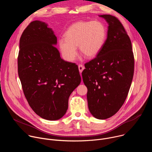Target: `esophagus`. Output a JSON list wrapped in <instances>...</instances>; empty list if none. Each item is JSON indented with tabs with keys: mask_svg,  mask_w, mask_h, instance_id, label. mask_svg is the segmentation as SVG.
<instances>
[{
	"mask_svg": "<svg viewBox=\"0 0 152 152\" xmlns=\"http://www.w3.org/2000/svg\"><path fill=\"white\" fill-rule=\"evenodd\" d=\"M78 68H79V72L81 73V72L83 70V69H85V67H84L83 65H82V64H79V66H78Z\"/></svg>",
	"mask_w": 152,
	"mask_h": 152,
	"instance_id": "esophagus-1",
	"label": "esophagus"
}]
</instances>
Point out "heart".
<instances>
[{
	"label": "heart",
	"mask_w": 152,
	"mask_h": 152,
	"mask_svg": "<svg viewBox=\"0 0 152 152\" xmlns=\"http://www.w3.org/2000/svg\"><path fill=\"white\" fill-rule=\"evenodd\" d=\"M106 28L99 21H80L72 25L65 32V38L59 40V46L63 56L73 61L77 53L92 58L103 48L106 38Z\"/></svg>",
	"instance_id": "1"
}]
</instances>
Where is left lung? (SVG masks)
<instances>
[{"label":"left lung","instance_id":"left-lung-1","mask_svg":"<svg viewBox=\"0 0 152 152\" xmlns=\"http://www.w3.org/2000/svg\"><path fill=\"white\" fill-rule=\"evenodd\" d=\"M100 17L109 24L107 38L96 56L85 64L82 76L91 114L104 120L115 115L126 99L134 76V55L118 18L109 14Z\"/></svg>","mask_w":152,"mask_h":152}]
</instances>
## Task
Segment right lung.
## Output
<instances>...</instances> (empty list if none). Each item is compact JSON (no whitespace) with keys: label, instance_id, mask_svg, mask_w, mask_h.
<instances>
[{"label":"right lung","instance_id":"1","mask_svg":"<svg viewBox=\"0 0 152 152\" xmlns=\"http://www.w3.org/2000/svg\"><path fill=\"white\" fill-rule=\"evenodd\" d=\"M56 42L45 23L33 21L21 35L17 58L24 95L32 110L48 120L66 113L69 96L81 81L77 66L61 58Z\"/></svg>","mask_w":152,"mask_h":152}]
</instances>
